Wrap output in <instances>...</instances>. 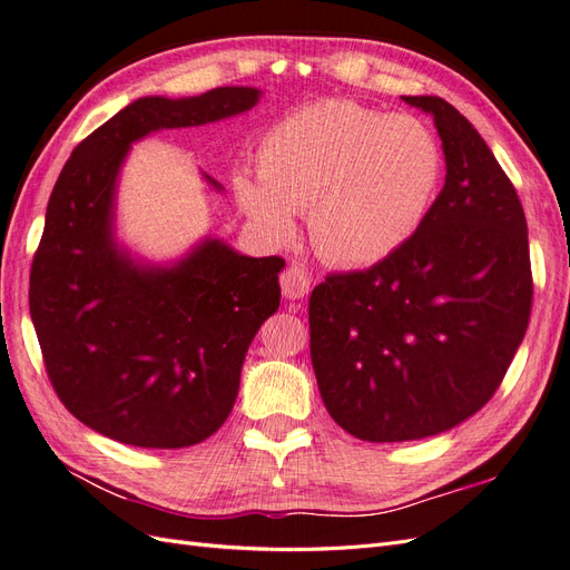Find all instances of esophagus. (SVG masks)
<instances>
[{
  "mask_svg": "<svg viewBox=\"0 0 570 570\" xmlns=\"http://www.w3.org/2000/svg\"><path fill=\"white\" fill-rule=\"evenodd\" d=\"M308 285H312V278H308V271L304 266L295 264L281 273V287L287 299H302L308 295Z\"/></svg>",
  "mask_w": 570,
  "mask_h": 570,
  "instance_id": "34e87169",
  "label": "esophagus"
}]
</instances>
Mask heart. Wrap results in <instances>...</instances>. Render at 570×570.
<instances>
[{"instance_id": "obj_1", "label": "heart", "mask_w": 570, "mask_h": 570, "mask_svg": "<svg viewBox=\"0 0 570 570\" xmlns=\"http://www.w3.org/2000/svg\"><path fill=\"white\" fill-rule=\"evenodd\" d=\"M442 178V149L423 120L323 99L275 124L258 145V176L233 185L249 218L287 239L308 212L325 262H383L421 228Z\"/></svg>"}]
</instances>
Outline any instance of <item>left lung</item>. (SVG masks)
Instances as JSON below:
<instances>
[{
	"mask_svg": "<svg viewBox=\"0 0 570 570\" xmlns=\"http://www.w3.org/2000/svg\"><path fill=\"white\" fill-rule=\"evenodd\" d=\"M446 176L421 228L366 271L331 273L308 299L312 364L333 421L366 442H406L471 419L504 381L530 321L519 195L480 132L442 97Z\"/></svg>",
	"mask_w": 570,
	"mask_h": 570,
	"instance_id": "1",
	"label": "left lung"
}]
</instances>
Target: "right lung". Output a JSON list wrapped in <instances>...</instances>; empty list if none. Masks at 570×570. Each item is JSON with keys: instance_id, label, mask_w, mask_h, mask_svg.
I'll use <instances>...</instances> for the list:
<instances>
[{"instance_id": "obj_1", "label": "right lung", "mask_w": 570, "mask_h": 570, "mask_svg": "<svg viewBox=\"0 0 570 570\" xmlns=\"http://www.w3.org/2000/svg\"><path fill=\"white\" fill-rule=\"evenodd\" d=\"M258 97L256 88H216L135 99L85 137L51 189L30 318L63 406L116 442L180 450L226 423L249 344L281 306L285 266L218 237L174 264L135 258L114 228L120 166L145 135L245 114Z\"/></svg>"}]
</instances>
